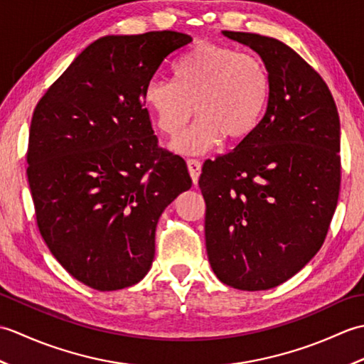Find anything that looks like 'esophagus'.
<instances>
[{"label":"esophagus","instance_id":"esophagus-1","mask_svg":"<svg viewBox=\"0 0 364 364\" xmlns=\"http://www.w3.org/2000/svg\"><path fill=\"white\" fill-rule=\"evenodd\" d=\"M188 168H189V173L192 176V181H194V184H197L200 170H202V162L197 161V159H189L188 161Z\"/></svg>","mask_w":364,"mask_h":364}]
</instances>
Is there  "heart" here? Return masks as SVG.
<instances>
[{
  "instance_id": "heart-1",
  "label": "heart",
  "mask_w": 364,
  "mask_h": 364,
  "mask_svg": "<svg viewBox=\"0 0 364 364\" xmlns=\"http://www.w3.org/2000/svg\"><path fill=\"white\" fill-rule=\"evenodd\" d=\"M175 82L153 78L144 102L162 133L175 137L196 115L198 120L172 142L180 154H200L222 139L245 141L258 128L270 100L267 67L233 46L198 42L176 60Z\"/></svg>"
}]
</instances>
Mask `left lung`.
I'll return each instance as SVG.
<instances>
[{
  "label": "left lung",
  "instance_id": "8db88e82",
  "mask_svg": "<svg viewBox=\"0 0 364 364\" xmlns=\"http://www.w3.org/2000/svg\"><path fill=\"white\" fill-rule=\"evenodd\" d=\"M222 34L259 54L272 89L258 128L203 164L206 252L222 283L264 291L304 269L327 236L341 183L339 115L327 84L288 45Z\"/></svg>",
  "mask_w": 364,
  "mask_h": 364
}]
</instances>
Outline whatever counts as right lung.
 <instances>
[{
    "label": "right lung",
    "mask_w": 364,
    "mask_h": 364,
    "mask_svg": "<svg viewBox=\"0 0 364 364\" xmlns=\"http://www.w3.org/2000/svg\"><path fill=\"white\" fill-rule=\"evenodd\" d=\"M191 42L176 31L105 36L36 106L28 181L37 225L59 264L97 291L149 274L161 214L192 186L184 159L158 145L144 106L146 82Z\"/></svg>",
    "instance_id": "1"
}]
</instances>
